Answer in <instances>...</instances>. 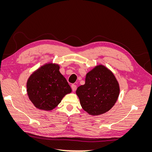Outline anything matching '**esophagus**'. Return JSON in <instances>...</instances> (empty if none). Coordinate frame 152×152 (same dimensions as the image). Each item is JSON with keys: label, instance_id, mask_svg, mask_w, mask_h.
<instances>
[{"label": "esophagus", "instance_id": "esophagus-1", "mask_svg": "<svg viewBox=\"0 0 152 152\" xmlns=\"http://www.w3.org/2000/svg\"><path fill=\"white\" fill-rule=\"evenodd\" d=\"M71 87H72V91H73V92H74V91L76 90V89H77V86L75 85V84H72V85L71 86Z\"/></svg>", "mask_w": 152, "mask_h": 152}]
</instances>
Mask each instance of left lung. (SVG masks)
<instances>
[{"label":"left lung","mask_w":152,"mask_h":152,"mask_svg":"<svg viewBox=\"0 0 152 152\" xmlns=\"http://www.w3.org/2000/svg\"><path fill=\"white\" fill-rule=\"evenodd\" d=\"M119 86L108 69L99 65L87 73L84 85L78 87L76 94L86 112L98 115L108 112L116 103Z\"/></svg>","instance_id":"8db88e82"}]
</instances>
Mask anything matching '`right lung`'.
Wrapping results in <instances>:
<instances>
[{
	"label": "right lung",
	"mask_w": 152,
	"mask_h": 152,
	"mask_svg": "<svg viewBox=\"0 0 152 152\" xmlns=\"http://www.w3.org/2000/svg\"><path fill=\"white\" fill-rule=\"evenodd\" d=\"M59 65L49 63L40 67L27 82V93L39 109L51 110L72 92L68 82L59 71Z\"/></svg>",
	"instance_id": "obj_1"
}]
</instances>
